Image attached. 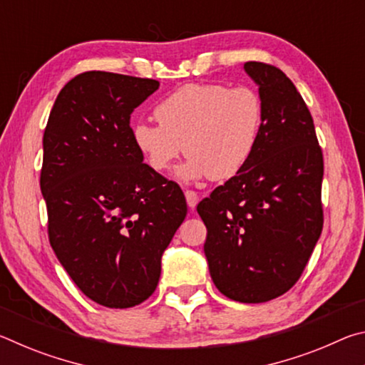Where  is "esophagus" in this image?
Segmentation results:
<instances>
[{"mask_svg":"<svg viewBox=\"0 0 365 365\" xmlns=\"http://www.w3.org/2000/svg\"><path fill=\"white\" fill-rule=\"evenodd\" d=\"M185 197H187V205L191 209H195L196 205H197V201H200V197H197V193H196V191H193V190L185 191Z\"/></svg>","mask_w":365,"mask_h":365,"instance_id":"1","label":"esophagus"}]
</instances>
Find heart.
<instances>
[{"mask_svg": "<svg viewBox=\"0 0 365 365\" xmlns=\"http://www.w3.org/2000/svg\"><path fill=\"white\" fill-rule=\"evenodd\" d=\"M159 123L135 122L132 141L153 170L165 172L185 151L177 170L183 182L237 177L255 156L264 130L262 96L251 86L187 83L154 108Z\"/></svg>", "mask_w": 365, "mask_h": 365, "instance_id": "1", "label": "heart"}]
</instances>
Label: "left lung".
Returning <instances> with one entry per match:
<instances>
[{
  "mask_svg": "<svg viewBox=\"0 0 365 365\" xmlns=\"http://www.w3.org/2000/svg\"><path fill=\"white\" fill-rule=\"evenodd\" d=\"M264 130L250 164L197 205L207 228L205 255L214 285L240 302L287 293L322 233L324 156L312 115L279 67L250 61Z\"/></svg>",
  "mask_w": 365,
  "mask_h": 365,
  "instance_id": "obj_1",
  "label": "left lung"
}]
</instances>
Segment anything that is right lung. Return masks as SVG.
I'll return each mask as SVG.
<instances>
[{
    "instance_id": "1",
    "label": "right lung",
    "mask_w": 365,
    "mask_h": 365,
    "mask_svg": "<svg viewBox=\"0 0 365 365\" xmlns=\"http://www.w3.org/2000/svg\"><path fill=\"white\" fill-rule=\"evenodd\" d=\"M153 78L90 71L64 85L43 135L41 195L54 255L85 296L110 309L150 298L187 215L177 183L143 163L130 115Z\"/></svg>"
}]
</instances>
